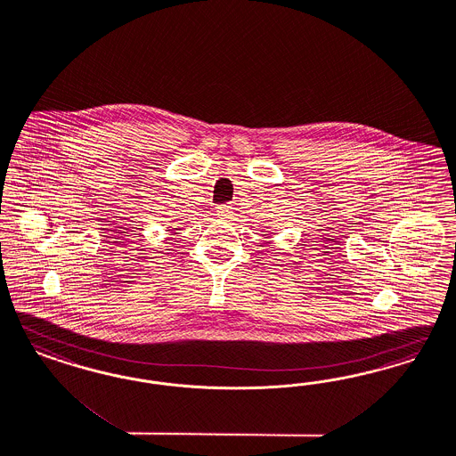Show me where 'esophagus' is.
<instances>
[{"label":"esophagus","mask_w":456,"mask_h":456,"mask_svg":"<svg viewBox=\"0 0 456 456\" xmlns=\"http://www.w3.org/2000/svg\"><path fill=\"white\" fill-rule=\"evenodd\" d=\"M232 210H234L232 205H219L217 207V216H219L220 219H229V217H232Z\"/></svg>","instance_id":"esophagus-1"}]
</instances>
